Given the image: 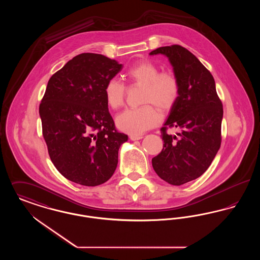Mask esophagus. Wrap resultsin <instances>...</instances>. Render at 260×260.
<instances>
[{
  "mask_svg": "<svg viewBox=\"0 0 260 260\" xmlns=\"http://www.w3.org/2000/svg\"><path fill=\"white\" fill-rule=\"evenodd\" d=\"M129 138L132 139V140H139V139H141L142 138V136H129Z\"/></svg>",
  "mask_w": 260,
  "mask_h": 260,
  "instance_id": "34e87169",
  "label": "esophagus"
}]
</instances>
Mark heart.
<instances>
[{"label":"heart","instance_id":"b5f03b06","mask_svg":"<svg viewBox=\"0 0 260 260\" xmlns=\"http://www.w3.org/2000/svg\"><path fill=\"white\" fill-rule=\"evenodd\" d=\"M132 85L142 86L139 107L128 108L118 115L116 122L125 133L138 136L159 124L161 116L157 109L169 111L176 104L180 95V85L172 72H160V68L150 60H141L131 66L124 73ZM126 87L116 78L107 81L104 96L111 109H118L124 104ZM153 105L152 106L151 104Z\"/></svg>","mask_w":260,"mask_h":260}]
</instances>
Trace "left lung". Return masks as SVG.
Returning <instances> with one entry per match:
<instances>
[{
	"instance_id": "1",
	"label": "left lung",
	"mask_w": 260,
	"mask_h": 260,
	"mask_svg": "<svg viewBox=\"0 0 260 260\" xmlns=\"http://www.w3.org/2000/svg\"><path fill=\"white\" fill-rule=\"evenodd\" d=\"M169 57L180 85V95L161 128L164 145L152 159L154 171L166 182L182 185L200 177L221 144L222 102L210 71L189 50L172 45L150 52ZM177 127L176 136L167 128Z\"/></svg>"
}]
</instances>
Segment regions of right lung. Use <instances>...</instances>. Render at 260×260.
I'll list each match as a JSON object with an SVG mask.
<instances>
[{"label":"right lung","mask_w":260,"mask_h":260,"mask_svg":"<svg viewBox=\"0 0 260 260\" xmlns=\"http://www.w3.org/2000/svg\"><path fill=\"white\" fill-rule=\"evenodd\" d=\"M123 65L85 52L50 77L39 112L50 160L70 181L84 186L106 182L127 140L115 126L104 96L107 81Z\"/></svg>","instance_id":"obj_1"}]
</instances>
